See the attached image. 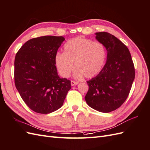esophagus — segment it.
I'll use <instances>...</instances> for the list:
<instances>
[{
    "label": "esophagus",
    "mask_w": 150,
    "mask_h": 150,
    "mask_svg": "<svg viewBox=\"0 0 150 150\" xmlns=\"http://www.w3.org/2000/svg\"><path fill=\"white\" fill-rule=\"evenodd\" d=\"M79 83L77 82V81H72L71 80V86H75V85H77Z\"/></svg>",
    "instance_id": "obj_1"
}]
</instances>
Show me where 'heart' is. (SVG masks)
Masks as SVG:
<instances>
[{"mask_svg": "<svg viewBox=\"0 0 150 150\" xmlns=\"http://www.w3.org/2000/svg\"><path fill=\"white\" fill-rule=\"evenodd\" d=\"M63 50L64 52L56 56L55 62L64 78L70 76L74 64L76 78H93L101 72L106 58V49L102 43L81 37L68 40Z\"/></svg>", "mask_w": 150, "mask_h": 150, "instance_id": "1", "label": "heart"}]
</instances>
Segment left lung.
Listing matches in <instances>:
<instances>
[{
  "instance_id": "8db88e82",
  "label": "left lung",
  "mask_w": 150,
  "mask_h": 150,
  "mask_svg": "<svg viewBox=\"0 0 150 150\" xmlns=\"http://www.w3.org/2000/svg\"><path fill=\"white\" fill-rule=\"evenodd\" d=\"M96 35L107 50V61L101 72L87 81L85 100L94 110L110 112L128 98L135 77L134 66L128 48L120 40L106 32Z\"/></svg>"
}]
</instances>
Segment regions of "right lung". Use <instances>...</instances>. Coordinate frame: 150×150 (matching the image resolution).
Returning a JSON list of instances; mask_svg holds the SVG:
<instances>
[{"label": "right lung", "mask_w": 150, "mask_h": 150, "mask_svg": "<svg viewBox=\"0 0 150 150\" xmlns=\"http://www.w3.org/2000/svg\"><path fill=\"white\" fill-rule=\"evenodd\" d=\"M65 39L46 35L27 41L17 52L14 82L22 99L38 113L49 114L63 104L71 81L58 76L55 58Z\"/></svg>", "instance_id": "1"}]
</instances>
